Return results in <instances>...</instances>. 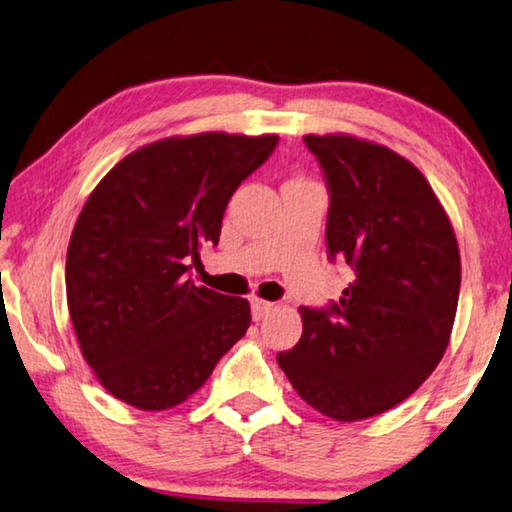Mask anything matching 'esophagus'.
I'll return each mask as SVG.
<instances>
[{"instance_id":"1","label":"esophagus","mask_w":512,"mask_h":512,"mask_svg":"<svg viewBox=\"0 0 512 512\" xmlns=\"http://www.w3.org/2000/svg\"><path fill=\"white\" fill-rule=\"evenodd\" d=\"M272 308H274L272 301L251 297V317H254V320H263V317H265L267 313H270Z\"/></svg>"}]
</instances>
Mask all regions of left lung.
<instances>
[{
  "mask_svg": "<svg viewBox=\"0 0 512 512\" xmlns=\"http://www.w3.org/2000/svg\"><path fill=\"white\" fill-rule=\"evenodd\" d=\"M329 190L326 256L354 281L304 306V333L276 363L322 415L356 422L397 406L449 345L460 292L454 229L429 181L388 147L306 136Z\"/></svg>",
  "mask_w": 512,
  "mask_h": 512,
  "instance_id": "8db88e82",
  "label": "left lung"
}]
</instances>
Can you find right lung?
<instances>
[{
    "instance_id": "1",
    "label": "right lung",
    "mask_w": 512,
    "mask_h": 512,
    "mask_svg": "<svg viewBox=\"0 0 512 512\" xmlns=\"http://www.w3.org/2000/svg\"><path fill=\"white\" fill-rule=\"evenodd\" d=\"M279 136L199 133L122 158L83 206L65 261L81 354L113 397L140 410L179 406L247 333V299L188 279L217 245L233 192Z\"/></svg>"
}]
</instances>
